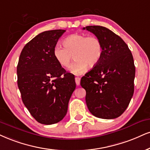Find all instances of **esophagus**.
I'll use <instances>...</instances> for the list:
<instances>
[{
	"instance_id": "34e87169",
	"label": "esophagus",
	"mask_w": 150,
	"mask_h": 150,
	"mask_svg": "<svg viewBox=\"0 0 150 150\" xmlns=\"http://www.w3.org/2000/svg\"><path fill=\"white\" fill-rule=\"evenodd\" d=\"M75 81H76V86H79L81 82V79L79 78V77H76Z\"/></svg>"
}]
</instances>
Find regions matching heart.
<instances>
[{"label":"heart","mask_w":150,"mask_h":150,"mask_svg":"<svg viewBox=\"0 0 150 150\" xmlns=\"http://www.w3.org/2000/svg\"><path fill=\"white\" fill-rule=\"evenodd\" d=\"M63 47L56 45L53 55L61 67H68L72 55L75 59L70 66L74 74H81L87 67H93L99 63L103 53V46L99 38L84 34L71 35L64 40Z\"/></svg>","instance_id":"1"}]
</instances>
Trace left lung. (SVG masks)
<instances>
[{
    "label": "left lung",
    "mask_w": 150,
    "mask_h": 150,
    "mask_svg": "<svg viewBox=\"0 0 150 150\" xmlns=\"http://www.w3.org/2000/svg\"><path fill=\"white\" fill-rule=\"evenodd\" d=\"M103 46L100 61L81 78L90 112L102 119L118 117L128 107L134 92V58L127 44L115 33L100 25L83 28Z\"/></svg>",
    "instance_id": "obj_1"
}]
</instances>
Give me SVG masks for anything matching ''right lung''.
<instances>
[{"label": "right lung", "mask_w": 150, "mask_h": 150, "mask_svg": "<svg viewBox=\"0 0 150 150\" xmlns=\"http://www.w3.org/2000/svg\"><path fill=\"white\" fill-rule=\"evenodd\" d=\"M64 30L40 33L22 49L16 68L23 103L38 122L53 125L63 119L76 88L74 77L55 60L53 49Z\"/></svg>", "instance_id": "1"}]
</instances>
